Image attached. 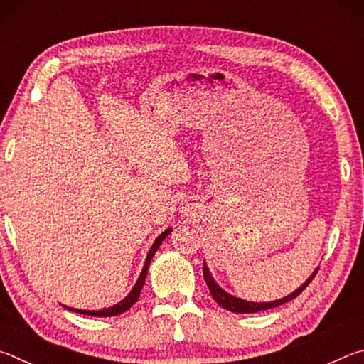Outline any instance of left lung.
<instances>
[{
	"mask_svg": "<svg viewBox=\"0 0 364 364\" xmlns=\"http://www.w3.org/2000/svg\"><path fill=\"white\" fill-rule=\"evenodd\" d=\"M202 269H204V279L207 282L208 289H210V294L213 300L217 301V304L220 306L226 308V310H230L232 313H257V311H263V310H268V308H274V306H279L282 304H286V301L292 300L297 297V295H300L301 292H304V289L310 284V281L315 278V274L318 273V268L313 271L310 278H308L304 284H301L300 287L295 289V291L292 294L286 295V297H282L279 300H271V301H249V300H244V299H239V297H234V295L228 294L225 289H221L218 286V282L213 279V276L210 273V269H208L207 263L204 262V267H202Z\"/></svg>",
	"mask_w": 364,
	"mask_h": 364,
	"instance_id": "8db88e82",
	"label": "left lung"
}]
</instances>
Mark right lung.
Wrapping results in <instances>:
<instances>
[{
  "mask_svg": "<svg viewBox=\"0 0 364 364\" xmlns=\"http://www.w3.org/2000/svg\"><path fill=\"white\" fill-rule=\"evenodd\" d=\"M170 232H171V228H167V230H165V231H164L162 234H160V236L156 239V241H154L152 247L149 249V252H147L144 267H143V269H141V274H139V278H138V281H136V284L133 286L130 294H128L127 297L123 299V300H120L119 304H115V305L109 306V308H102V310H78V308H70V306H65V305H64V308H67V310H70V311L80 313V315L100 316V318H107V316L122 315L123 311H127L128 308L133 306V305L138 301L139 294H141V289H143V286H144V281H146V276H147V269H149V264H151L152 257H154V254H156V252H157V249L160 247V244L164 242V239L167 237Z\"/></svg>",
  "mask_w": 364,
  "mask_h": 364,
  "instance_id": "right-lung-1",
  "label": "right lung"
}]
</instances>
